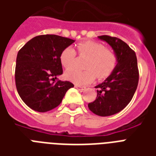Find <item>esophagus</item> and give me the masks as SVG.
<instances>
[{"instance_id": "34e87169", "label": "esophagus", "mask_w": 156, "mask_h": 156, "mask_svg": "<svg viewBox=\"0 0 156 156\" xmlns=\"http://www.w3.org/2000/svg\"><path fill=\"white\" fill-rule=\"evenodd\" d=\"M77 89H79V90H84L85 89V87H81V86H78V85H75L74 86Z\"/></svg>"}]
</instances>
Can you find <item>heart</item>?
Returning a JSON list of instances; mask_svg holds the SVG:
<instances>
[{
	"label": "heart",
	"mask_w": 156,
	"mask_h": 156,
	"mask_svg": "<svg viewBox=\"0 0 156 156\" xmlns=\"http://www.w3.org/2000/svg\"><path fill=\"white\" fill-rule=\"evenodd\" d=\"M80 56H87L85 69L79 71L70 69L65 73L66 79L78 85H86L95 80L104 79L110 76L116 68L117 58L113 50L105 48L103 44L92 40H87L77 44ZM76 52L72 47H67L60 54V61L66 69L73 68L76 63Z\"/></svg>",
	"instance_id": "obj_1"
}]
</instances>
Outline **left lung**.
<instances>
[{"mask_svg":"<svg viewBox=\"0 0 156 156\" xmlns=\"http://www.w3.org/2000/svg\"><path fill=\"white\" fill-rule=\"evenodd\" d=\"M98 37L112 48L117 64L108 78L95 87L97 97L88 108L98 116H108L121 112L130 102L138 87L139 72L135 52L126 43L110 35Z\"/></svg>","mask_w":156,"mask_h":156,"instance_id":"left-lung-1","label":"left lung"}]
</instances>
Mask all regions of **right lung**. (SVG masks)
Here are the masks:
<instances>
[{"label": "right lung", "mask_w": 156, "mask_h": 156, "mask_svg": "<svg viewBox=\"0 0 156 156\" xmlns=\"http://www.w3.org/2000/svg\"><path fill=\"white\" fill-rule=\"evenodd\" d=\"M74 40L56 35H42L29 40L18 52L15 67L17 90L23 101L35 111L45 112L61 104L73 84L61 81L60 54Z\"/></svg>", "instance_id": "1"}]
</instances>
